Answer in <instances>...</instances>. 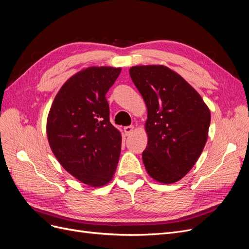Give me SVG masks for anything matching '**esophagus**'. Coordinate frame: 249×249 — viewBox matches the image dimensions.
Wrapping results in <instances>:
<instances>
[{"label": "esophagus", "mask_w": 249, "mask_h": 249, "mask_svg": "<svg viewBox=\"0 0 249 249\" xmlns=\"http://www.w3.org/2000/svg\"><path fill=\"white\" fill-rule=\"evenodd\" d=\"M124 134L125 136H129V135H131L134 131V126L133 125H127V126H124Z\"/></svg>", "instance_id": "obj_1"}]
</instances>
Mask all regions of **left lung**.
<instances>
[{"label": "left lung", "mask_w": 249, "mask_h": 249, "mask_svg": "<svg viewBox=\"0 0 249 249\" xmlns=\"http://www.w3.org/2000/svg\"><path fill=\"white\" fill-rule=\"evenodd\" d=\"M130 76L147 108L148 141L142 153L145 169L157 182L176 183L202 153L210 110L196 90L166 66H133Z\"/></svg>", "instance_id": "left-lung-1"}]
</instances>
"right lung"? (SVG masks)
Wrapping results in <instances>:
<instances>
[{
    "label": "right lung",
    "instance_id": "right-lung-1",
    "mask_svg": "<svg viewBox=\"0 0 249 249\" xmlns=\"http://www.w3.org/2000/svg\"><path fill=\"white\" fill-rule=\"evenodd\" d=\"M122 69L88 67L67 80L47 120L49 144L62 167L88 186L108 184L116 170L122 135L109 118L106 93Z\"/></svg>",
    "mask_w": 249,
    "mask_h": 249
}]
</instances>
